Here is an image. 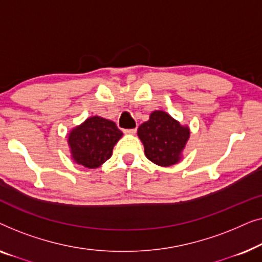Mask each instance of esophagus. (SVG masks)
Instances as JSON below:
<instances>
[{
  "instance_id": "34e87169",
  "label": "esophagus",
  "mask_w": 262,
  "mask_h": 262,
  "mask_svg": "<svg viewBox=\"0 0 262 262\" xmlns=\"http://www.w3.org/2000/svg\"><path fill=\"white\" fill-rule=\"evenodd\" d=\"M136 131H137V128H127V130H125L124 132L126 135H135Z\"/></svg>"
}]
</instances>
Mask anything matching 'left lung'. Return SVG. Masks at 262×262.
I'll return each mask as SVG.
<instances>
[{
    "label": "left lung",
    "mask_w": 262,
    "mask_h": 262,
    "mask_svg": "<svg viewBox=\"0 0 262 262\" xmlns=\"http://www.w3.org/2000/svg\"><path fill=\"white\" fill-rule=\"evenodd\" d=\"M138 137L144 144L145 156L155 164L168 167L180 160L189 138V128L163 111H155L138 127Z\"/></svg>",
    "instance_id": "1"
}]
</instances>
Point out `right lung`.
I'll list each match as a JSON object with an SVG mask.
<instances>
[{
  "instance_id": "1",
  "label": "right lung",
  "mask_w": 262,
  "mask_h": 262,
  "mask_svg": "<svg viewBox=\"0 0 262 262\" xmlns=\"http://www.w3.org/2000/svg\"><path fill=\"white\" fill-rule=\"evenodd\" d=\"M123 132L113 121L101 117H92L70 132L71 156L78 164L96 168L112 156L113 146Z\"/></svg>"
}]
</instances>
